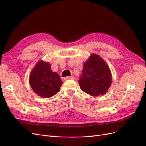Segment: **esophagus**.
Masks as SVG:
<instances>
[{"instance_id": "esophagus-1", "label": "esophagus", "mask_w": 146, "mask_h": 146, "mask_svg": "<svg viewBox=\"0 0 146 146\" xmlns=\"http://www.w3.org/2000/svg\"><path fill=\"white\" fill-rule=\"evenodd\" d=\"M69 79H72V80H74L75 78L74 77H66L64 78V80H69Z\"/></svg>"}]
</instances>
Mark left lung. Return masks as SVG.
Instances as JSON below:
<instances>
[{"mask_svg":"<svg viewBox=\"0 0 146 146\" xmlns=\"http://www.w3.org/2000/svg\"><path fill=\"white\" fill-rule=\"evenodd\" d=\"M78 83L86 93L94 97L103 95L111 85V73L107 63L99 55L92 54L84 63Z\"/></svg>","mask_w":146,"mask_h":146,"instance_id":"8db88e82","label":"left lung"}]
</instances>
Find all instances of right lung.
<instances>
[{
	"instance_id": "add662e5",
	"label": "right lung",
	"mask_w": 146,
	"mask_h": 146,
	"mask_svg": "<svg viewBox=\"0 0 146 146\" xmlns=\"http://www.w3.org/2000/svg\"><path fill=\"white\" fill-rule=\"evenodd\" d=\"M29 83L35 93L48 98L59 91L63 82L58 74L52 71L49 63L39 61L30 73Z\"/></svg>"
}]
</instances>
